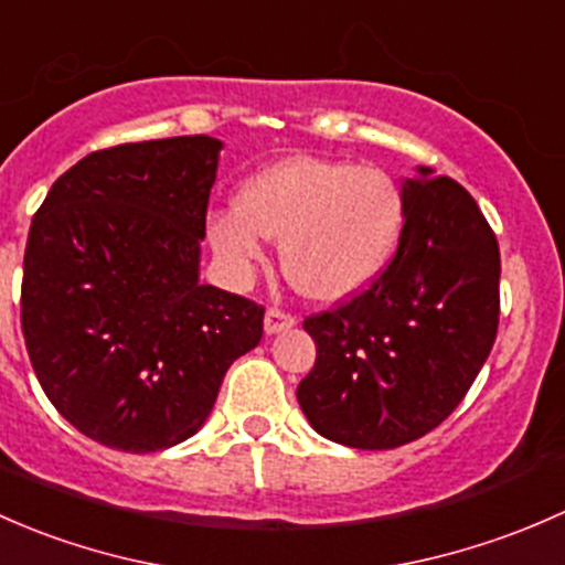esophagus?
<instances>
[{
  "label": "esophagus",
  "mask_w": 565,
  "mask_h": 565,
  "mask_svg": "<svg viewBox=\"0 0 565 565\" xmlns=\"http://www.w3.org/2000/svg\"><path fill=\"white\" fill-rule=\"evenodd\" d=\"M294 323H296V318L290 316V312L280 310V307H269V310H266V321H264L266 334H277V331L290 329Z\"/></svg>",
  "instance_id": "obj_1"
}]
</instances>
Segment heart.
Instances as JSON below:
<instances>
[{
	"instance_id": "b5f03b06",
	"label": "heart",
	"mask_w": 565,
	"mask_h": 565,
	"mask_svg": "<svg viewBox=\"0 0 565 565\" xmlns=\"http://www.w3.org/2000/svg\"><path fill=\"white\" fill-rule=\"evenodd\" d=\"M403 193L386 171L290 157L247 179L236 206L209 217V242L244 280L280 239L282 271L301 296L337 301L375 280L397 247Z\"/></svg>"
}]
</instances>
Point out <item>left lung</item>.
I'll use <instances>...</instances> for the list:
<instances>
[{"instance_id":"obj_1","label":"left lung","mask_w":565,"mask_h":565,"mask_svg":"<svg viewBox=\"0 0 565 565\" xmlns=\"http://www.w3.org/2000/svg\"><path fill=\"white\" fill-rule=\"evenodd\" d=\"M418 171L403 184L405 225L386 269L305 318L318 356L296 397L316 433L353 449H397L438 427L498 334L495 234L462 184Z\"/></svg>"}]
</instances>
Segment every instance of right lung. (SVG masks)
<instances>
[{
    "label": "right lung",
    "mask_w": 565,
    "mask_h": 565,
    "mask_svg": "<svg viewBox=\"0 0 565 565\" xmlns=\"http://www.w3.org/2000/svg\"><path fill=\"white\" fill-rule=\"evenodd\" d=\"M223 143H119L62 173L23 253L21 329L45 397L108 449H171L264 337V307L198 282Z\"/></svg>",
    "instance_id": "right-lung-1"
}]
</instances>
